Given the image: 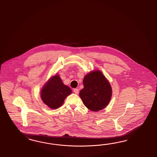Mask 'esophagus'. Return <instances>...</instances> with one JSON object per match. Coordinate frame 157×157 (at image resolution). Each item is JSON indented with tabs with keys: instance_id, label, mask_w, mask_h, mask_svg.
<instances>
[{
	"instance_id": "esophagus-1",
	"label": "esophagus",
	"mask_w": 157,
	"mask_h": 157,
	"mask_svg": "<svg viewBox=\"0 0 157 157\" xmlns=\"http://www.w3.org/2000/svg\"><path fill=\"white\" fill-rule=\"evenodd\" d=\"M73 91H74V92L75 94H78L79 93V90H78V89H74L73 90Z\"/></svg>"
}]
</instances>
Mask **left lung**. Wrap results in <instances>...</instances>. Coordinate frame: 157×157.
<instances>
[{"label":"left lung","instance_id":"obj_1","mask_svg":"<svg viewBox=\"0 0 157 157\" xmlns=\"http://www.w3.org/2000/svg\"><path fill=\"white\" fill-rule=\"evenodd\" d=\"M83 83L84 87L79 96L89 109L97 112L108 105L112 97V87L101 72L97 70L87 74Z\"/></svg>","mask_w":157,"mask_h":157}]
</instances>
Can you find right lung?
<instances>
[{
  "label": "right lung",
  "instance_id": "obj_1",
  "mask_svg": "<svg viewBox=\"0 0 157 157\" xmlns=\"http://www.w3.org/2000/svg\"><path fill=\"white\" fill-rule=\"evenodd\" d=\"M71 89L64 85L59 75L52 77L43 87L41 97L43 102L52 109L62 106L67 97L71 93Z\"/></svg>",
  "mask_w": 157,
  "mask_h": 157
}]
</instances>
